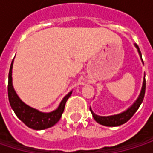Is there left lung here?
I'll use <instances>...</instances> for the list:
<instances>
[{"mask_svg":"<svg viewBox=\"0 0 153 153\" xmlns=\"http://www.w3.org/2000/svg\"><path fill=\"white\" fill-rule=\"evenodd\" d=\"M136 47L137 48L138 52H139V55L140 56L142 57V54H141V51L139 50V48L137 45ZM145 75L143 78V87H142V90H141V93L138 97L137 100L134 103V105L130 107L129 109H128L126 111L124 112H121L120 114H117V115H112V116H98L97 114H95L91 108H89L92 115H93V118L95 119V120L101 124V125H104V126H106V127H117V126H120L124 123H126L128 120H129L132 116L136 113V111L138 110L139 106L141 105L143 100V97H144V94H145Z\"/></svg>","mask_w":153,"mask_h":153,"instance_id":"left-lung-1","label":"left lung"}]
</instances>
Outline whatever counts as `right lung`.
Masks as SVG:
<instances>
[{
    "label": "right lung",
    "mask_w": 153,
    "mask_h": 153,
    "mask_svg": "<svg viewBox=\"0 0 153 153\" xmlns=\"http://www.w3.org/2000/svg\"><path fill=\"white\" fill-rule=\"evenodd\" d=\"M12 65H13V60L10 65V72H9V83H8V97L9 101L10 104V106L13 109L16 115L17 118L22 120L27 127L35 129V130H42L48 128H50L54 126L61 118L62 113L64 112L65 103L67 99L72 95V92H69L62 100L59 106L56 110L44 113L41 112L32 107L28 106L25 103H23L18 96L16 94L15 90L12 86Z\"/></svg>",
    "instance_id": "add662e5"
}]
</instances>
